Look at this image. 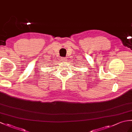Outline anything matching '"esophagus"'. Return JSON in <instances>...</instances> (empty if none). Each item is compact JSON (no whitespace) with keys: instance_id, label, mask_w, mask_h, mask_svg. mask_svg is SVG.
Instances as JSON below:
<instances>
[{"instance_id":"obj_1","label":"esophagus","mask_w":132,"mask_h":132,"mask_svg":"<svg viewBox=\"0 0 132 132\" xmlns=\"http://www.w3.org/2000/svg\"><path fill=\"white\" fill-rule=\"evenodd\" d=\"M62 61H63V62H65V61H66V58H62Z\"/></svg>"}]
</instances>
